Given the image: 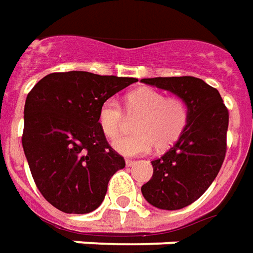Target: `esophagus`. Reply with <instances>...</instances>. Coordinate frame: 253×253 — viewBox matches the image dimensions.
<instances>
[{"instance_id": "34e87169", "label": "esophagus", "mask_w": 253, "mask_h": 253, "mask_svg": "<svg viewBox=\"0 0 253 253\" xmlns=\"http://www.w3.org/2000/svg\"><path fill=\"white\" fill-rule=\"evenodd\" d=\"M126 164L128 167H132L135 164V160H131V159H126Z\"/></svg>"}]
</instances>
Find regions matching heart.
<instances>
[{
    "label": "heart",
    "mask_w": 253,
    "mask_h": 253,
    "mask_svg": "<svg viewBox=\"0 0 253 253\" xmlns=\"http://www.w3.org/2000/svg\"><path fill=\"white\" fill-rule=\"evenodd\" d=\"M128 119L134 123L135 134L125 135L114 142L116 151L126 156L167 151L185 132L190 119L189 104L181 97H167L162 91L141 89L128 94L125 104ZM98 125L109 139L119 137L126 128L127 118L121 104L111 98L98 111Z\"/></svg>",
    "instance_id": "1"
}]
</instances>
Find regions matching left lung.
<instances>
[{"label": "left lung", "mask_w": 253, "mask_h": 253, "mask_svg": "<svg viewBox=\"0 0 253 253\" xmlns=\"http://www.w3.org/2000/svg\"><path fill=\"white\" fill-rule=\"evenodd\" d=\"M146 84L169 90L190 108L185 132L175 144L152 162L153 175L141 192L160 210L188 207L210 188L225 160L229 111L219 91L194 77L148 78Z\"/></svg>", "instance_id": "1"}]
</instances>
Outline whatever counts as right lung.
<instances>
[{"label": "right lung", "mask_w": 253, "mask_h": 253, "mask_svg": "<svg viewBox=\"0 0 253 253\" xmlns=\"http://www.w3.org/2000/svg\"><path fill=\"white\" fill-rule=\"evenodd\" d=\"M135 78L53 72L31 89L22 144L41 194L65 213L94 211L125 159L108 144L98 111Z\"/></svg>", "instance_id": "add662e5"}]
</instances>
